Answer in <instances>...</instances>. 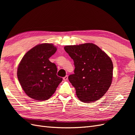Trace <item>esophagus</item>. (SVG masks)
I'll return each instance as SVG.
<instances>
[{
    "mask_svg": "<svg viewBox=\"0 0 135 135\" xmlns=\"http://www.w3.org/2000/svg\"><path fill=\"white\" fill-rule=\"evenodd\" d=\"M63 79H64V80L65 81L67 80L68 79V75H66L65 76H64V77L63 78Z\"/></svg>",
    "mask_w": 135,
    "mask_h": 135,
    "instance_id": "obj_1",
    "label": "esophagus"
}]
</instances>
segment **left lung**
I'll list each match as a JSON object with an SVG mask.
<instances>
[{
	"instance_id": "1",
	"label": "left lung",
	"mask_w": 135,
	"mask_h": 135,
	"mask_svg": "<svg viewBox=\"0 0 135 135\" xmlns=\"http://www.w3.org/2000/svg\"><path fill=\"white\" fill-rule=\"evenodd\" d=\"M74 61V74L69 80L83 103L99 100L108 91L112 82L113 65L110 57L93 43L65 46Z\"/></svg>"
}]
</instances>
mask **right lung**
Returning a JSON list of instances; mask_svg holds the SVG:
<instances>
[{"instance_id":"right-lung-1","label":"right lung","mask_w":135,"mask_h":135,"mask_svg":"<svg viewBox=\"0 0 135 135\" xmlns=\"http://www.w3.org/2000/svg\"><path fill=\"white\" fill-rule=\"evenodd\" d=\"M57 48L52 44L37 45L24 55L17 69V77L24 92L35 100H47L53 95L62 78L57 75L55 64L49 60Z\"/></svg>"}]
</instances>
